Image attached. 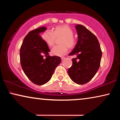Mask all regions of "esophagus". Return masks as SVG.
I'll list each match as a JSON object with an SVG mask.
<instances>
[{"label": "esophagus", "instance_id": "1", "mask_svg": "<svg viewBox=\"0 0 120 120\" xmlns=\"http://www.w3.org/2000/svg\"><path fill=\"white\" fill-rule=\"evenodd\" d=\"M61 60H62V61H63V60H65V57H61Z\"/></svg>", "mask_w": 120, "mask_h": 120}]
</instances>
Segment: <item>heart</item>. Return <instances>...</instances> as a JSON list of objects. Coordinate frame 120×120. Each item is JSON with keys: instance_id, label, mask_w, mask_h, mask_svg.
I'll return each instance as SVG.
<instances>
[{"instance_id": "heart-1", "label": "heart", "mask_w": 120, "mask_h": 120, "mask_svg": "<svg viewBox=\"0 0 120 120\" xmlns=\"http://www.w3.org/2000/svg\"><path fill=\"white\" fill-rule=\"evenodd\" d=\"M73 31L71 28L67 25L57 26L52 32L46 31L42 34V39L49 47H52L55 44L56 39L62 37L60 41L61 45L53 47L51 51L53 55L62 57L65 55L68 51V48H74L76 45V40L73 37Z\"/></svg>"}]
</instances>
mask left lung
Listing matches in <instances>:
<instances>
[{
    "label": "left lung",
    "mask_w": 120,
    "mask_h": 120,
    "mask_svg": "<svg viewBox=\"0 0 120 120\" xmlns=\"http://www.w3.org/2000/svg\"><path fill=\"white\" fill-rule=\"evenodd\" d=\"M78 42L69 56L76 55L72 59L73 65L68 73L72 81L79 85L89 82L97 72L102 55L97 38L81 24L75 26Z\"/></svg>",
    "instance_id": "8db88e82"
}]
</instances>
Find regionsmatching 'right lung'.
<instances>
[{
  "instance_id": "add662e5",
  "label": "right lung",
  "mask_w": 120,
  "mask_h": 120,
  "mask_svg": "<svg viewBox=\"0 0 120 120\" xmlns=\"http://www.w3.org/2000/svg\"><path fill=\"white\" fill-rule=\"evenodd\" d=\"M47 29L41 27L29 32L20 49V62L24 74L32 82L45 84L51 79L55 69L61 62L58 56H50L48 45L40 36ZM44 55L46 59L43 57Z\"/></svg>"
}]
</instances>
